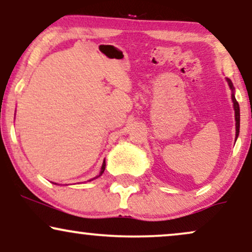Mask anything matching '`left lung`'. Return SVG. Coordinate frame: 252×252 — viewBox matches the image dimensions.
<instances>
[{"mask_svg":"<svg viewBox=\"0 0 252 252\" xmlns=\"http://www.w3.org/2000/svg\"><path fill=\"white\" fill-rule=\"evenodd\" d=\"M229 86H230L231 91H234V87H232V84L231 81L227 79ZM232 102H234V109H235V120H236V138L238 137V133H240V104L236 101V98H235L234 94H232Z\"/></svg>","mask_w":252,"mask_h":252,"instance_id":"left-lung-1","label":"left lung"}]
</instances>
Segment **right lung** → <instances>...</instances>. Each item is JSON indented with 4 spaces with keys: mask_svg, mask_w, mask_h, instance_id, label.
<instances>
[{
    "mask_svg": "<svg viewBox=\"0 0 252 252\" xmlns=\"http://www.w3.org/2000/svg\"><path fill=\"white\" fill-rule=\"evenodd\" d=\"M104 168H106V163H104V161H103V164H102V167H101V172H100V176H101V174H102V173H103ZM100 176H98V177H100ZM94 179H95V178H94Z\"/></svg>",
    "mask_w": 252,
    "mask_h": 252,
    "instance_id": "1",
    "label": "right lung"
}]
</instances>
